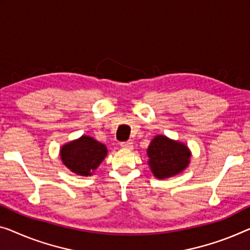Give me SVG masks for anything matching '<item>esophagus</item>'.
Returning a JSON list of instances; mask_svg holds the SVG:
<instances>
[{
	"label": "esophagus",
	"mask_w": 250,
	"mask_h": 250,
	"mask_svg": "<svg viewBox=\"0 0 250 250\" xmlns=\"http://www.w3.org/2000/svg\"><path fill=\"white\" fill-rule=\"evenodd\" d=\"M120 146H121V148L126 149V150H132L133 149V144L131 143V141H125V143H121Z\"/></svg>",
	"instance_id": "34e87169"
}]
</instances>
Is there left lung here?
Listing matches in <instances>:
<instances>
[{
  "mask_svg": "<svg viewBox=\"0 0 250 250\" xmlns=\"http://www.w3.org/2000/svg\"><path fill=\"white\" fill-rule=\"evenodd\" d=\"M148 165L158 180L175 176L188 167L192 152L184 143L157 135L147 148Z\"/></svg>",
  "mask_w": 250,
  "mask_h": 250,
  "instance_id": "1",
  "label": "left lung"
}]
</instances>
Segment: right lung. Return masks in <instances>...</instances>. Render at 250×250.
Instances as JSON below:
<instances>
[{
    "label": "right lung",
    "instance_id": "right-lung-1",
    "mask_svg": "<svg viewBox=\"0 0 250 250\" xmlns=\"http://www.w3.org/2000/svg\"><path fill=\"white\" fill-rule=\"evenodd\" d=\"M61 159L72 173L80 176H92L107 155V148L91 136L83 135L78 139L62 145Z\"/></svg>",
    "mask_w": 250,
    "mask_h": 250
}]
</instances>
